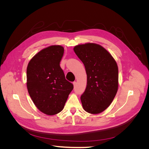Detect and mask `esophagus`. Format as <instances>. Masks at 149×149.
I'll list each match as a JSON object with an SVG mask.
<instances>
[{"label": "esophagus", "mask_w": 149, "mask_h": 149, "mask_svg": "<svg viewBox=\"0 0 149 149\" xmlns=\"http://www.w3.org/2000/svg\"><path fill=\"white\" fill-rule=\"evenodd\" d=\"M76 84H77V83H76V81L73 82V86H74V88H75V87H76Z\"/></svg>", "instance_id": "1"}]
</instances>
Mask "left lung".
<instances>
[{
  "label": "left lung",
  "mask_w": 149,
  "mask_h": 149,
  "mask_svg": "<svg viewBox=\"0 0 149 149\" xmlns=\"http://www.w3.org/2000/svg\"><path fill=\"white\" fill-rule=\"evenodd\" d=\"M74 52L83 62L87 74V85L81 101L89 113L99 114L113 101L118 89V67L105 48L96 43L75 46Z\"/></svg>",
  "instance_id": "1"
}]
</instances>
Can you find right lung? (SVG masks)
<instances>
[{
  "label": "right lung",
  "instance_id": "obj_1",
  "mask_svg": "<svg viewBox=\"0 0 149 149\" xmlns=\"http://www.w3.org/2000/svg\"><path fill=\"white\" fill-rule=\"evenodd\" d=\"M64 48L52 45L31 58L26 68V86L35 105L44 114L55 115L63 109L73 84L65 79L60 63Z\"/></svg>",
  "mask_w": 149,
  "mask_h": 149
}]
</instances>
